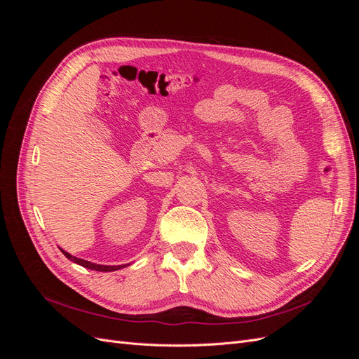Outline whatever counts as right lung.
<instances>
[{
  "mask_svg": "<svg viewBox=\"0 0 359 359\" xmlns=\"http://www.w3.org/2000/svg\"><path fill=\"white\" fill-rule=\"evenodd\" d=\"M61 252L64 253V256H66L67 259L73 260V262H74V264H78V265H82V266H85V268H88V269H94V271H103V273H111V271H116V269H119V268H123V266H126V265H115V266H109V265H99V264H91V262H88V260H83V259H78V257H74V256L69 255L67 252H64V250H61Z\"/></svg>",
  "mask_w": 359,
  "mask_h": 359,
  "instance_id": "add662e5",
  "label": "right lung"
}]
</instances>
